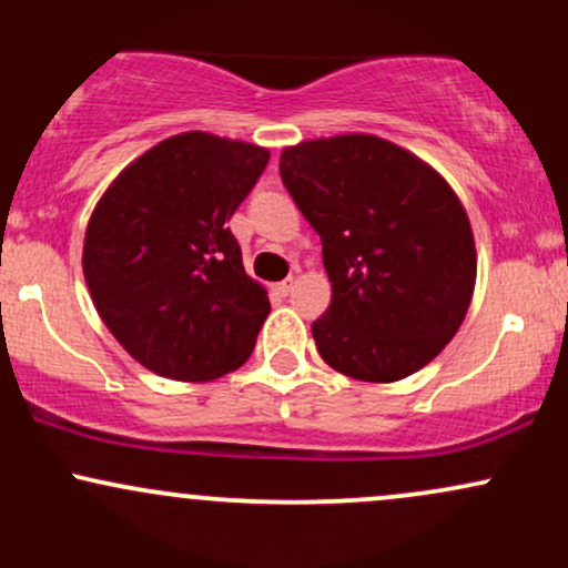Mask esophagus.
<instances>
[{"mask_svg": "<svg viewBox=\"0 0 568 568\" xmlns=\"http://www.w3.org/2000/svg\"><path fill=\"white\" fill-rule=\"evenodd\" d=\"M293 285H296V280H293V277H285L283 283H277V293H283V296H288V293L293 291Z\"/></svg>", "mask_w": 568, "mask_h": 568, "instance_id": "1", "label": "esophagus"}]
</instances>
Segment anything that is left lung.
Instances as JSON below:
<instances>
[{
    "instance_id": "obj_1",
    "label": "left lung",
    "mask_w": 568,
    "mask_h": 568,
    "mask_svg": "<svg viewBox=\"0 0 568 568\" xmlns=\"http://www.w3.org/2000/svg\"><path fill=\"white\" fill-rule=\"evenodd\" d=\"M280 175L323 243L334 291L312 323L323 361L361 382L425 368L465 321L478 272L470 219L448 181L366 133L283 149Z\"/></svg>"
}]
</instances>
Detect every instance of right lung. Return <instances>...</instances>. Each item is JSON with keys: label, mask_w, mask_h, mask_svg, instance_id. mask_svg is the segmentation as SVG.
<instances>
[{"label": "right lung", "mask_w": 568, "mask_h": 568, "mask_svg": "<svg viewBox=\"0 0 568 568\" xmlns=\"http://www.w3.org/2000/svg\"><path fill=\"white\" fill-rule=\"evenodd\" d=\"M266 162L264 146L192 130L143 152L98 200L84 283L143 368L211 382L251 357L270 296L247 277L226 221Z\"/></svg>", "instance_id": "right-lung-1"}]
</instances>
